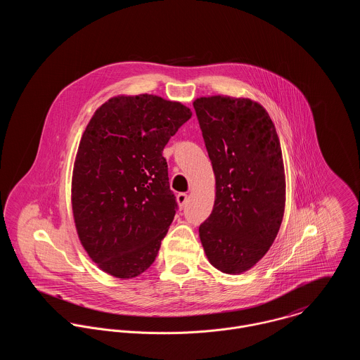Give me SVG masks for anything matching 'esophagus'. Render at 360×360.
I'll return each mask as SVG.
<instances>
[{
	"mask_svg": "<svg viewBox=\"0 0 360 360\" xmlns=\"http://www.w3.org/2000/svg\"><path fill=\"white\" fill-rule=\"evenodd\" d=\"M177 202H179L180 207H184L188 202V195L186 193H179L177 194Z\"/></svg>",
	"mask_w": 360,
	"mask_h": 360,
	"instance_id": "obj_1",
	"label": "esophagus"
}]
</instances>
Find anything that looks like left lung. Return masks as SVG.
I'll return each instance as SVG.
<instances>
[{
    "label": "left lung",
    "instance_id": "left-lung-1",
    "mask_svg": "<svg viewBox=\"0 0 360 360\" xmlns=\"http://www.w3.org/2000/svg\"><path fill=\"white\" fill-rule=\"evenodd\" d=\"M193 105L216 177L214 205L200 238L216 269L240 274L269 251L281 226L280 140L264 108L248 98L214 96Z\"/></svg>",
    "mask_w": 360,
    "mask_h": 360
}]
</instances>
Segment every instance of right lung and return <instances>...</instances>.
<instances>
[{"label": "right lung", "mask_w": 360, "mask_h": 360, "mask_svg": "<svg viewBox=\"0 0 360 360\" xmlns=\"http://www.w3.org/2000/svg\"><path fill=\"white\" fill-rule=\"evenodd\" d=\"M191 115L156 96H122L101 105L87 124L72 207L79 238L103 271L133 278L153 264L179 209L162 151Z\"/></svg>", "instance_id": "1"}]
</instances>
